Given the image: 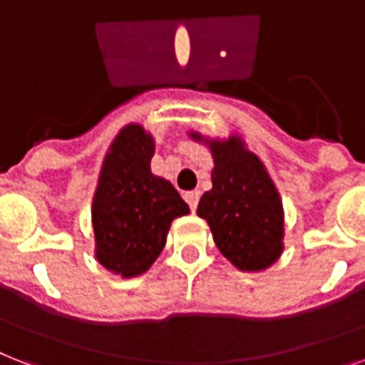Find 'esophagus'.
Returning <instances> with one entry per match:
<instances>
[{
  "instance_id": "34e87169",
  "label": "esophagus",
  "mask_w": 365,
  "mask_h": 365,
  "mask_svg": "<svg viewBox=\"0 0 365 365\" xmlns=\"http://www.w3.org/2000/svg\"><path fill=\"white\" fill-rule=\"evenodd\" d=\"M183 198H185V202L189 204V208H191V212H195L198 206V198H200V192L198 191H187L185 195H183Z\"/></svg>"
}]
</instances>
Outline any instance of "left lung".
<instances>
[{
  "instance_id": "obj_1",
  "label": "left lung",
  "mask_w": 365,
  "mask_h": 365,
  "mask_svg": "<svg viewBox=\"0 0 365 365\" xmlns=\"http://www.w3.org/2000/svg\"><path fill=\"white\" fill-rule=\"evenodd\" d=\"M198 138V135H195ZM212 191L197 213L208 221L219 251L240 269L274 264L283 250V206L262 163L238 138L212 142Z\"/></svg>"
}]
</instances>
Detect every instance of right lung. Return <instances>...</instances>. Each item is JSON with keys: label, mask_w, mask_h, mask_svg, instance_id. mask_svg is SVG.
<instances>
[{"label": "right lung", "mask_w": 365, "mask_h": 365, "mask_svg": "<svg viewBox=\"0 0 365 365\" xmlns=\"http://www.w3.org/2000/svg\"><path fill=\"white\" fill-rule=\"evenodd\" d=\"M152 136L127 125L106 153L93 198L97 260L114 274L133 277L159 257L170 223L189 213L173 183L153 176Z\"/></svg>", "instance_id": "1"}]
</instances>
